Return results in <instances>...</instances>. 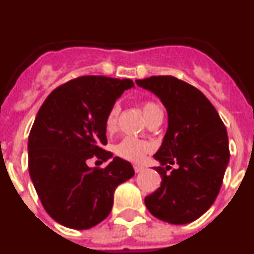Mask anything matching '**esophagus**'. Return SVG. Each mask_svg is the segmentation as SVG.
Instances as JSON below:
<instances>
[{
    "mask_svg": "<svg viewBox=\"0 0 254 254\" xmlns=\"http://www.w3.org/2000/svg\"><path fill=\"white\" fill-rule=\"evenodd\" d=\"M133 169L136 173H141L143 170V167H141V165H134Z\"/></svg>",
    "mask_w": 254,
    "mask_h": 254,
    "instance_id": "34e87169",
    "label": "esophagus"
}]
</instances>
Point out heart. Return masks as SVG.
<instances>
[{"mask_svg": "<svg viewBox=\"0 0 254 254\" xmlns=\"http://www.w3.org/2000/svg\"><path fill=\"white\" fill-rule=\"evenodd\" d=\"M142 113L146 121H149L155 114L161 113V109L158 104H155L152 102H146L142 104ZM118 116H120V107L116 104L111 108V111L108 112L107 118H105V128H107L108 132H112L116 129ZM150 150H151V147H150L149 143L131 137L123 138L114 146V152H116L117 156H120L125 160L132 161V163L142 161L145 155Z\"/></svg>", "mask_w": 254, "mask_h": 254, "instance_id": "heart-1", "label": "heart"}]
</instances>
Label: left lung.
<instances>
[{"mask_svg": "<svg viewBox=\"0 0 254 254\" xmlns=\"http://www.w3.org/2000/svg\"><path fill=\"white\" fill-rule=\"evenodd\" d=\"M136 84L158 96L168 113L167 132L154 155L161 185L145 205L163 221L192 223L212 206L223 185L230 156L225 126L210 100L187 82L151 76ZM170 165L176 169L168 173Z\"/></svg>", "mask_w": 254, "mask_h": 254, "instance_id": "obj_1", "label": "left lung"}]
</instances>
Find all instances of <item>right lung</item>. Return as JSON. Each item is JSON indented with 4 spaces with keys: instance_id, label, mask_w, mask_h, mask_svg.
<instances>
[{
    "instance_id": "1",
    "label": "right lung",
    "mask_w": 254,
    "mask_h": 254,
    "mask_svg": "<svg viewBox=\"0 0 254 254\" xmlns=\"http://www.w3.org/2000/svg\"><path fill=\"white\" fill-rule=\"evenodd\" d=\"M129 78L82 76L52 91L40 107L28 141L29 174L49 216L84 230L102 223L113 207L114 190L134 176L131 163L102 149L105 118ZM94 154L111 159L103 170L86 164Z\"/></svg>"
}]
</instances>
